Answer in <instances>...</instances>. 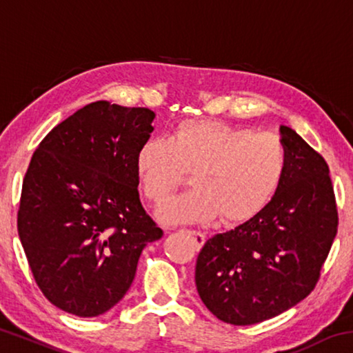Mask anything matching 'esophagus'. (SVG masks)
I'll return each mask as SVG.
<instances>
[{
    "label": "esophagus",
    "mask_w": 353,
    "mask_h": 353,
    "mask_svg": "<svg viewBox=\"0 0 353 353\" xmlns=\"http://www.w3.org/2000/svg\"><path fill=\"white\" fill-rule=\"evenodd\" d=\"M188 234L194 238V243H196V246H198V248L204 244V241H205L204 234H201V232H198V230H188Z\"/></svg>",
    "instance_id": "esophagus-1"
}]
</instances>
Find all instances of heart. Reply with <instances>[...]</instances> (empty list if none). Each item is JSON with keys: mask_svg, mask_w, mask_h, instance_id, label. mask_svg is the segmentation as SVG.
Returning <instances> with one entry per match:
<instances>
[{"mask_svg": "<svg viewBox=\"0 0 353 353\" xmlns=\"http://www.w3.org/2000/svg\"><path fill=\"white\" fill-rule=\"evenodd\" d=\"M288 154L276 134L216 121L179 124L170 140L149 139L135 155L145 198L162 205L191 172L194 190L166 205L168 223H244L270 204L283 181Z\"/></svg>", "mask_w": 353, "mask_h": 353, "instance_id": "heart-1", "label": "heart"}]
</instances>
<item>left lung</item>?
<instances>
[{"mask_svg": "<svg viewBox=\"0 0 353 353\" xmlns=\"http://www.w3.org/2000/svg\"><path fill=\"white\" fill-rule=\"evenodd\" d=\"M280 134L288 163L277 193L254 218L208 238L196 261L199 297L227 324L252 325L305 299L336 236L327 162L291 128Z\"/></svg>", "mask_w": 353, "mask_h": 353, "instance_id": "left-lung-1", "label": "left lung"}]
</instances>
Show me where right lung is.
<instances>
[{
  "label": "right lung",
  "instance_id": "1",
  "mask_svg": "<svg viewBox=\"0 0 353 353\" xmlns=\"http://www.w3.org/2000/svg\"><path fill=\"white\" fill-rule=\"evenodd\" d=\"M154 117L97 101L35 149L17 225L35 283L63 312H109L132 285L141 250L163 235L141 205L135 172Z\"/></svg>",
  "mask_w": 353,
  "mask_h": 353
}]
</instances>
